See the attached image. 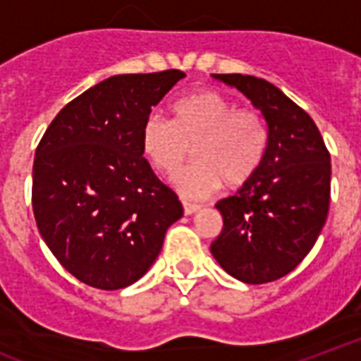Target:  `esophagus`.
Masks as SVG:
<instances>
[{
    "label": "esophagus",
    "mask_w": 361,
    "mask_h": 361,
    "mask_svg": "<svg viewBox=\"0 0 361 361\" xmlns=\"http://www.w3.org/2000/svg\"><path fill=\"white\" fill-rule=\"evenodd\" d=\"M200 210L199 204H191V202H183V214L185 216H192V214H197Z\"/></svg>",
    "instance_id": "1"
}]
</instances>
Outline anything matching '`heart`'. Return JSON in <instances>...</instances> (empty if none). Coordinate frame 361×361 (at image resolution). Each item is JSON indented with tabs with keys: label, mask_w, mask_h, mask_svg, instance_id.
Returning <instances> with one entry per match:
<instances>
[{
	"label": "heart",
	"mask_w": 361,
	"mask_h": 361,
	"mask_svg": "<svg viewBox=\"0 0 361 361\" xmlns=\"http://www.w3.org/2000/svg\"><path fill=\"white\" fill-rule=\"evenodd\" d=\"M174 119L149 115L142 125L140 147L153 169L174 176L191 157L197 162L176 180L189 199H202L219 187H242L265 159L269 130L263 115L252 107H236L225 96L200 90L172 104Z\"/></svg>",
	"instance_id": "obj_1"
}]
</instances>
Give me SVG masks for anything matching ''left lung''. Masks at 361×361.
<instances>
[{"mask_svg": "<svg viewBox=\"0 0 361 361\" xmlns=\"http://www.w3.org/2000/svg\"><path fill=\"white\" fill-rule=\"evenodd\" d=\"M259 109L269 145L257 174L216 204L221 235L210 252L225 272L246 284L286 276L322 233L329 212L331 159L310 115L272 82L242 73H214Z\"/></svg>", "mask_w": 361, "mask_h": 361, "instance_id": "8db88e82", "label": "left lung"}]
</instances>
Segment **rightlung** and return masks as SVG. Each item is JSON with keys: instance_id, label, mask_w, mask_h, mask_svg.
<instances>
[{"instance_id": "1", "label": "right lung", "mask_w": 361, "mask_h": 361, "mask_svg": "<svg viewBox=\"0 0 361 361\" xmlns=\"http://www.w3.org/2000/svg\"><path fill=\"white\" fill-rule=\"evenodd\" d=\"M183 77L180 70L109 77L62 107L41 137L32 181L35 224L82 284H134L183 216L140 147L151 107Z\"/></svg>"}]
</instances>
